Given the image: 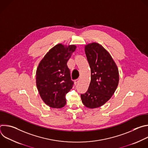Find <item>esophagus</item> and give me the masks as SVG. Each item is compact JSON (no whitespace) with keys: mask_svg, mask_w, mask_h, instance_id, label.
Segmentation results:
<instances>
[{"mask_svg":"<svg viewBox=\"0 0 148 148\" xmlns=\"http://www.w3.org/2000/svg\"><path fill=\"white\" fill-rule=\"evenodd\" d=\"M79 80V79H75V80L74 81V82H75V84H77Z\"/></svg>","mask_w":148,"mask_h":148,"instance_id":"obj_1","label":"esophagus"}]
</instances>
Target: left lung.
Masks as SVG:
<instances>
[{"mask_svg": "<svg viewBox=\"0 0 148 148\" xmlns=\"http://www.w3.org/2000/svg\"><path fill=\"white\" fill-rule=\"evenodd\" d=\"M85 52L91 68V82L81 98L86 107L93 109L101 107L114 94L119 83V71L110 54L101 45L88 44Z\"/></svg>", "mask_w": 148, "mask_h": 148, "instance_id": "left-lung-1", "label": "left lung"}]
</instances>
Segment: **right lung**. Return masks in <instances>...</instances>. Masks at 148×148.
Instances as JSON below:
<instances>
[{
  "label": "right lung",
  "mask_w": 148,
  "mask_h": 148,
  "mask_svg": "<svg viewBox=\"0 0 148 148\" xmlns=\"http://www.w3.org/2000/svg\"><path fill=\"white\" fill-rule=\"evenodd\" d=\"M77 47L58 44L45 56L36 70V86L45 103L51 108H61L66 103V95L74 82L67 63Z\"/></svg>",
  "instance_id": "obj_1"
}]
</instances>
